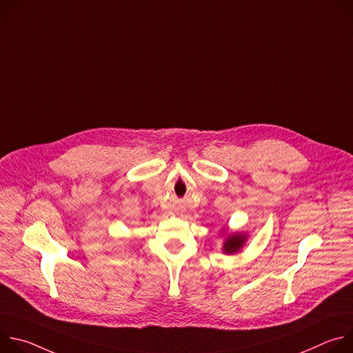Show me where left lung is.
I'll return each mask as SVG.
<instances>
[{
    "label": "left lung",
    "mask_w": 353,
    "mask_h": 353,
    "mask_svg": "<svg viewBox=\"0 0 353 353\" xmlns=\"http://www.w3.org/2000/svg\"><path fill=\"white\" fill-rule=\"evenodd\" d=\"M245 240H247V236L243 233H230L228 234L223 243V251L226 254H234L241 250Z\"/></svg>",
    "instance_id": "obj_1"
}]
</instances>
